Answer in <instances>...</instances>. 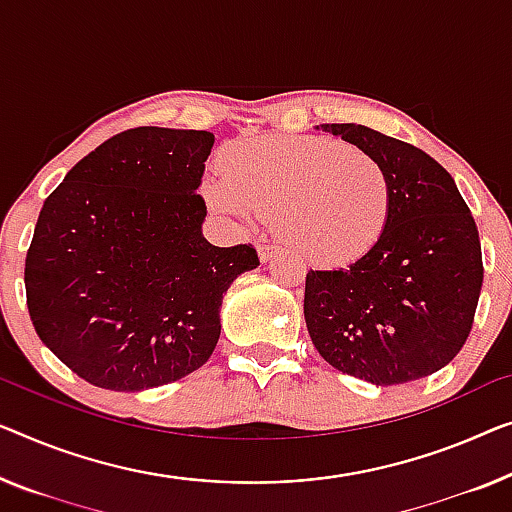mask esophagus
I'll use <instances>...</instances> for the list:
<instances>
[{"label":"esophagus","mask_w":512,"mask_h":512,"mask_svg":"<svg viewBox=\"0 0 512 512\" xmlns=\"http://www.w3.org/2000/svg\"><path fill=\"white\" fill-rule=\"evenodd\" d=\"M257 253L262 262H271L273 257H278L282 253V246H278V243H262V246L257 248Z\"/></svg>","instance_id":"obj_1"}]
</instances>
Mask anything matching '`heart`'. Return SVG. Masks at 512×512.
<instances>
[{"instance_id": "obj_1", "label": "heart", "mask_w": 512, "mask_h": 512, "mask_svg": "<svg viewBox=\"0 0 512 512\" xmlns=\"http://www.w3.org/2000/svg\"><path fill=\"white\" fill-rule=\"evenodd\" d=\"M209 207L241 223L276 216L289 248L317 266L356 262L379 241L393 186L368 151L315 135H269L227 149Z\"/></svg>"}]
</instances>
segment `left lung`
<instances>
[{
	"mask_svg": "<svg viewBox=\"0 0 512 512\" xmlns=\"http://www.w3.org/2000/svg\"><path fill=\"white\" fill-rule=\"evenodd\" d=\"M317 128L375 156L393 202L368 253L305 276L312 345L335 370L370 384L423 379L453 361L474 324L483 287L474 216L451 174L414 144L361 124Z\"/></svg>",
	"mask_w": 512,
	"mask_h": 512,
	"instance_id": "obj_1",
	"label": "left lung"
}]
</instances>
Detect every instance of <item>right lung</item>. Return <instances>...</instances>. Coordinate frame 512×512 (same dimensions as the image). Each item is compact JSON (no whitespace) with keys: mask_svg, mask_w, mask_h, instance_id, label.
Wrapping results in <instances>:
<instances>
[{"mask_svg":"<svg viewBox=\"0 0 512 512\" xmlns=\"http://www.w3.org/2000/svg\"><path fill=\"white\" fill-rule=\"evenodd\" d=\"M213 133L140 126L105 140L52 190L25 259L43 345L108 391L172 384L209 361L250 243L204 239L197 188Z\"/></svg>","mask_w":512,"mask_h":512,"instance_id":"1","label":"right lung"}]
</instances>
